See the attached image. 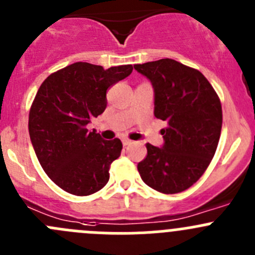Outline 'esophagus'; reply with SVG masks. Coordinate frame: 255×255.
<instances>
[{"label": "esophagus", "mask_w": 255, "mask_h": 255, "mask_svg": "<svg viewBox=\"0 0 255 255\" xmlns=\"http://www.w3.org/2000/svg\"><path fill=\"white\" fill-rule=\"evenodd\" d=\"M123 144H124V146H129L130 144H132V141L129 139H123Z\"/></svg>", "instance_id": "obj_1"}]
</instances>
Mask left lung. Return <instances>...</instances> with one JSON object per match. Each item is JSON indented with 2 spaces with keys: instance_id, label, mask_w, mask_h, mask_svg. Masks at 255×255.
<instances>
[{
  "instance_id": "8db88e82",
  "label": "left lung",
  "mask_w": 255,
  "mask_h": 255,
  "mask_svg": "<svg viewBox=\"0 0 255 255\" xmlns=\"http://www.w3.org/2000/svg\"><path fill=\"white\" fill-rule=\"evenodd\" d=\"M154 89V115L166 121L161 147L146 144L137 164L142 181L164 194L190 188L209 166L219 142L220 100L200 71L171 59L135 65Z\"/></svg>"
}]
</instances>
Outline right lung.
<instances>
[{
	"label": "right lung",
	"instance_id": "1",
	"mask_svg": "<svg viewBox=\"0 0 255 255\" xmlns=\"http://www.w3.org/2000/svg\"><path fill=\"white\" fill-rule=\"evenodd\" d=\"M131 72V65L105 70L75 62L51 74L38 89L28 116L30 139L45 173L67 193L90 195L108 184L123 144L104 140L86 125L106 109L109 87Z\"/></svg>",
	"mask_w": 255,
	"mask_h": 255
}]
</instances>
